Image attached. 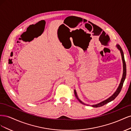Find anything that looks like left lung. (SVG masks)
Here are the masks:
<instances>
[{"instance_id": "left-lung-1", "label": "left lung", "mask_w": 131, "mask_h": 131, "mask_svg": "<svg viewBox=\"0 0 131 131\" xmlns=\"http://www.w3.org/2000/svg\"><path fill=\"white\" fill-rule=\"evenodd\" d=\"M116 46L117 47V48L118 49V50H120V53H121V57H122V63H123V74H122V79H121V82H120V85H119V86H118V88L117 89L116 91H115V93L112 95V96L110 97L108 99H106V100L101 102V103H98V104H94V105H91L92 107H94V108H97V107L102 106L104 105H105V104H106L107 103H108L110 102L111 101H113L114 99L115 98L118 96V94L120 93V91H121V90L122 89L123 84H124V82L125 80V79H126V62H125V61L124 52H123V51H122V50L121 49V46L117 44ZM74 94H75V97H77V100L79 102H80L81 103H82L83 104H85V105H89L88 104H86L84 103H83L80 100V99L78 98V96L77 92H76V91H75V90H74Z\"/></svg>"}]
</instances>
